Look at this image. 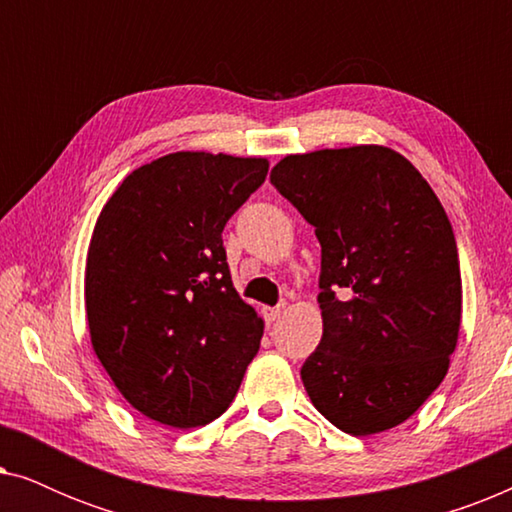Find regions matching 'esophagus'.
<instances>
[{
	"mask_svg": "<svg viewBox=\"0 0 512 512\" xmlns=\"http://www.w3.org/2000/svg\"><path fill=\"white\" fill-rule=\"evenodd\" d=\"M284 310H286V303H279L277 307H265L263 317H265V321H268V324H275V321L284 314Z\"/></svg>",
	"mask_w": 512,
	"mask_h": 512,
	"instance_id": "esophagus-1",
	"label": "esophagus"
}]
</instances>
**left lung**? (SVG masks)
<instances>
[{
  "instance_id": "obj_1",
  "label": "left lung",
  "mask_w": 512,
  "mask_h": 512,
  "mask_svg": "<svg viewBox=\"0 0 512 512\" xmlns=\"http://www.w3.org/2000/svg\"><path fill=\"white\" fill-rule=\"evenodd\" d=\"M272 186L321 244V342L307 396L340 431L373 436L415 415L450 368L461 326L457 242L443 205L380 144L284 156Z\"/></svg>"
}]
</instances>
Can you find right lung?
<instances>
[{"mask_svg": "<svg viewBox=\"0 0 512 512\" xmlns=\"http://www.w3.org/2000/svg\"><path fill=\"white\" fill-rule=\"evenodd\" d=\"M268 158L177 151L132 170L97 216L86 258L90 342L132 408L174 429L233 401L263 338L235 291L223 226Z\"/></svg>", "mask_w": 512, "mask_h": 512, "instance_id": "right-lung-1", "label": "right lung"}]
</instances>
